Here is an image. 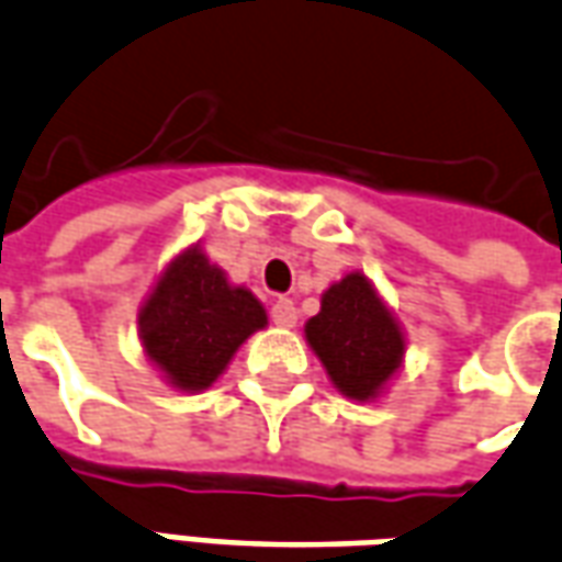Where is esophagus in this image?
Masks as SVG:
<instances>
[{
    "instance_id": "esophagus-1",
    "label": "esophagus",
    "mask_w": 562,
    "mask_h": 562,
    "mask_svg": "<svg viewBox=\"0 0 562 562\" xmlns=\"http://www.w3.org/2000/svg\"><path fill=\"white\" fill-rule=\"evenodd\" d=\"M270 319L277 322L280 328H292L294 322H297V310L289 297H280V301H273V307H270Z\"/></svg>"
}]
</instances>
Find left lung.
Segmentation results:
<instances>
[{"mask_svg":"<svg viewBox=\"0 0 562 562\" xmlns=\"http://www.w3.org/2000/svg\"><path fill=\"white\" fill-rule=\"evenodd\" d=\"M310 349L319 356L340 395L374 402L404 359V331L364 273H347L322 294V307L304 325Z\"/></svg>","mask_w":562,"mask_h":562,"instance_id":"1","label":"left lung"}]
</instances>
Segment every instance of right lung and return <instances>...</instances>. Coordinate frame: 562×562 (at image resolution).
Returning a JSON list of instances; mask_svg holds the SVG:
<instances>
[{"label": "right lung", "mask_w": 562, "mask_h": 562, "mask_svg": "<svg viewBox=\"0 0 562 562\" xmlns=\"http://www.w3.org/2000/svg\"><path fill=\"white\" fill-rule=\"evenodd\" d=\"M265 325L261 301L246 285H231L200 243L172 258L139 310L145 356L182 392L210 390L246 337Z\"/></svg>", "instance_id": "add662e5"}]
</instances>
